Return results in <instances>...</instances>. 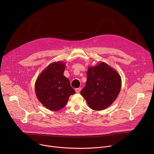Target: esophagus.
I'll return each instance as SVG.
<instances>
[{
	"instance_id": "34e87169",
	"label": "esophagus",
	"mask_w": 154,
	"mask_h": 154,
	"mask_svg": "<svg viewBox=\"0 0 154 154\" xmlns=\"http://www.w3.org/2000/svg\"><path fill=\"white\" fill-rule=\"evenodd\" d=\"M75 92L77 93H79L80 92V91H81V88H76L75 90Z\"/></svg>"
}]
</instances>
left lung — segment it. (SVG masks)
Returning a JSON list of instances; mask_svg holds the SVG:
<instances>
[{
    "label": "left lung",
    "mask_w": 154,
    "mask_h": 154,
    "mask_svg": "<svg viewBox=\"0 0 154 154\" xmlns=\"http://www.w3.org/2000/svg\"><path fill=\"white\" fill-rule=\"evenodd\" d=\"M121 88L119 74L105 62L88 66L85 87L80 94L90 108L100 111L110 106Z\"/></svg>",
    "instance_id": "left-lung-1"
}]
</instances>
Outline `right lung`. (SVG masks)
I'll return each instance as SVG.
<instances>
[{"mask_svg":"<svg viewBox=\"0 0 154 154\" xmlns=\"http://www.w3.org/2000/svg\"><path fill=\"white\" fill-rule=\"evenodd\" d=\"M66 64L62 61L51 63L37 77L35 94L38 100L46 108L58 111L66 104L75 91L69 80L64 76Z\"/></svg>","mask_w":154,"mask_h":154,"instance_id":"right-lung-1","label":"right lung"}]
</instances>
